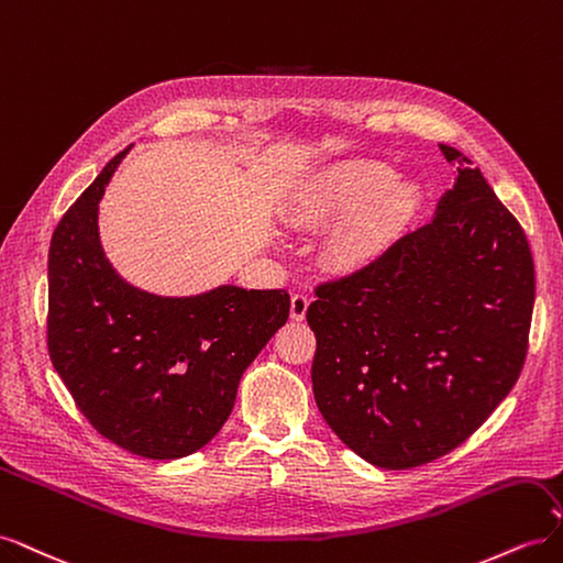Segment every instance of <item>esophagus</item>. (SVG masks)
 Wrapping results in <instances>:
<instances>
[{
	"label": "esophagus",
	"instance_id": "1",
	"mask_svg": "<svg viewBox=\"0 0 563 563\" xmlns=\"http://www.w3.org/2000/svg\"><path fill=\"white\" fill-rule=\"evenodd\" d=\"M308 308H310V296L302 294V291H296L291 296V319L302 321L305 312H308Z\"/></svg>",
	"mask_w": 563,
	"mask_h": 563
}]
</instances>
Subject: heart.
I'll return each mask as SVG.
<instances>
[{
  "label": "heart",
  "mask_w": 563,
  "mask_h": 563,
  "mask_svg": "<svg viewBox=\"0 0 563 563\" xmlns=\"http://www.w3.org/2000/svg\"><path fill=\"white\" fill-rule=\"evenodd\" d=\"M366 203L371 207L338 240V253L356 263L368 258L391 230L413 216L420 203L413 183H397L395 168L376 159L345 162L305 183L294 195V213L314 223L360 211Z\"/></svg>",
  "instance_id": "obj_1"
}]
</instances>
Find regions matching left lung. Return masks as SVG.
Segmentation results:
<instances>
[{
    "label": "left lung",
    "instance_id": "left-lung-1",
    "mask_svg": "<svg viewBox=\"0 0 563 563\" xmlns=\"http://www.w3.org/2000/svg\"><path fill=\"white\" fill-rule=\"evenodd\" d=\"M428 225L314 288L312 389L323 420L368 463L408 470L482 428L523 368L533 255L467 157Z\"/></svg>",
    "mask_w": 563,
    "mask_h": 563
}]
</instances>
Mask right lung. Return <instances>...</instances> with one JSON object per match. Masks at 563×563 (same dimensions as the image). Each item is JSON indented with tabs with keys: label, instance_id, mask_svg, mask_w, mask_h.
I'll return each instance as SVG.
<instances>
[{
	"label": "right lung",
	"instance_id": "1",
	"mask_svg": "<svg viewBox=\"0 0 563 563\" xmlns=\"http://www.w3.org/2000/svg\"><path fill=\"white\" fill-rule=\"evenodd\" d=\"M126 150L51 236L46 347L98 434L129 453L174 460L223 428L242 373L286 323L291 298L286 288L236 286L157 298L119 279L98 242V201Z\"/></svg>",
	"mask_w": 563,
	"mask_h": 563
}]
</instances>
